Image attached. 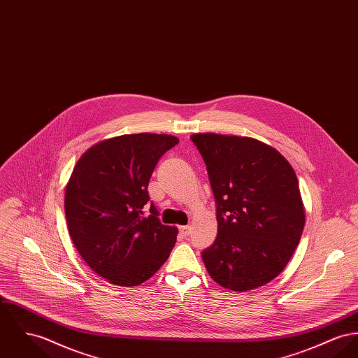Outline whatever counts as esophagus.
<instances>
[{"mask_svg": "<svg viewBox=\"0 0 358 358\" xmlns=\"http://www.w3.org/2000/svg\"><path fill=\"white\" fill-rule=\"evenodd\" d=\"M179 232H180V235H182V236H185V238H186V236H189V235H190L191 228L189 225H183V227H180V228H179Z\"/></svg>", "mask_w": 358, "mask_h": 358, "instance_id": "obj_1", "label": "esophagus"}]
</instances>
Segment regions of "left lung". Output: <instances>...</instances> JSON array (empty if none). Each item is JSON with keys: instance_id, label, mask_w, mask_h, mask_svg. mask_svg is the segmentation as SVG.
I'll return each instance as SVG.
<instances>
[{"instance_id": "8db88e82", "label": "left lung", "mask_w": 358, "mask_h": 358, "mask_svg": "<svg viewBox=\"0 0 358 358\" xmlns=\"http://www.w3.org/2000/svg\"><path fill=\"white\" fill-rule=\"evenodd\" d=\"M215 198L218 231L202 251L218 285L245 292L274 280L306 224L297 176L271 146L248 137L194 134Z\"/></svg>"}]
</instances>
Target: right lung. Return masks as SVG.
I'll return each instance as SVG.
<instances>
[{"label":"right lung","instance_id":"right-lung-1","mask_svg":"<svg viewBox=\"0 0 358 358\" xmlns=\"http://www.w3.org/2000/svg\"><path fill=\"white\" fill-rule=\"evenodd\" d=\"M178 143L168 134H124L90 148L73 169L65 191L71 238L88 266L114 285L149 280L176 243L178 229L162 224L148 185Z\"/></svg>","mask_w":358,"mask_h":358}]
</instances>
